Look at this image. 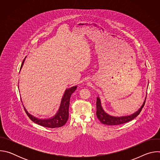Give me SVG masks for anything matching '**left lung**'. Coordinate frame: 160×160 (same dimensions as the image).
<instances>
[{
	"label": "left lung",
	"mask_w": 160,
	"mask_h": 160,
	"mask_svg": "<svg viewBox=\"0 0 160 160\" xmlns=\"http://www.w3.org/2000/svg\"><path fill=\"white\" fill-rule=\"evenodd\" d=\"M146 98H145V100L141 106V107L139 108L136 112L132 114V115H127V116H122V117H114L111 116L109 114H108L106 112L104 111L103 109L102 106H101V99L99 97L97 98V102H96V115L98 118L99 120V121L105 125H120L123 124L127 122H128L131 120H132L133 118L138 117L141 111H142V108L144 106L145 102H146Z\"/></svg>",
	"instance_id": "1"
}]
</instances>
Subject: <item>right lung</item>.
Segmentation results:
<instances>
[{
	"label": "right lung",
	"instance_id": "add662e5",
	"mask_svg": "<svg viewBox=\"0 0 160 160\" xmlns=\"http://www.w3.org/2000/svg\"><path fill=\"white\" fill-rule=\"evenodd\" d=\"M24 61H25V59L23 60V61H22L21 64L20 70L21 69L22 65H23ZM77 88V86L76 85V86L72 87L69 88H67L65 90L64 94L61 99L59 108L54 117L50 118H47V119H40L33 116L32 115H31V114H30L24 107L27 115L31 119V120L33 121L34 123L45 127L53 128H58V127H61L63 126L67 122L68 117H69V106H70V100L71 96L75 92Z\"/></svg>",
	"mask_w": 160,
	"mask_h": 160
}]
</instances>
